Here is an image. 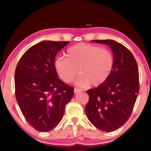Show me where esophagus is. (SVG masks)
<instances>
[{"mask_svg": "<svg viewBox=\"0 0 151 151\" xmlns=\"http://www.w3.org/2000/svg\"><path fill=\"white\" fill-rule=\"evenodd\" d=\"M81 89H77V88H75V89H74V93H78L81 92Z\"/></svg>", "mask_w": 151, "mask_h": 151, "instance_id": "esophagus-1", "label": "esophagus"}]
</instances>
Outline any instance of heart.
Returning a JSON list of instances; mask_svg holds the SVG:
<instances>
[{
    "instance_id": "1",
    "label": "heart",
    "mask_w": 151,
    "mask_h": 151,
    "mask_svg": "<svg viewBox=\"0 0 151 151\" xmlns=\"http://www.w3.org/2000/svg\"><path fill=\"white\" fill-rule=\"evenodd\" d=\"M67 58L58 57L54 62L57 73L64 81L70 83L79 73L75 81L79 87L101 85L111 75L114 58L108 49L90 44L80 43L67 50Z\"/></svg>"
}]
</instances>
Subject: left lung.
<instances>
[{
  "label": "left lung",
  "mask_w": 151,
  "mask_h": 151,
  "mask_svg": "<svg viewBox=\"0 0 151 151\" xmlns=\"http://www.w3.org/2000/svg\"><path fill=\"white\" fill-rule=\"evenodd\" d=\"M110 47L114 65L106 81L87 90L89 100L85 111L90 122L106 132L117 130L128 121L139 91L137 62L125 46L112 40H91Z\"/></svg>",
  "instance_id": "left-lung-1"
}]
</instances>
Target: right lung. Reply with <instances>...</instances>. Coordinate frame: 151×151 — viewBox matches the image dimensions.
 <instances>
[{
    "instance_id": "add662e5",
    "label": "right lung",
    "mask_w": 151,
    "mask_h": 151,
    "mask_svg": "<svg viewBox=\"0 0 151 151\" xmlns=\"http://www.w3.org/2000/svg\"><path fill=\"white\" fill-rule=\"evenodd\" d=\"M70 42L46 40L29 48L15 72V97L26 121L38 131L58 125L74 88L59 79L55 57Z\"/></svg>"
}]
</instances>
